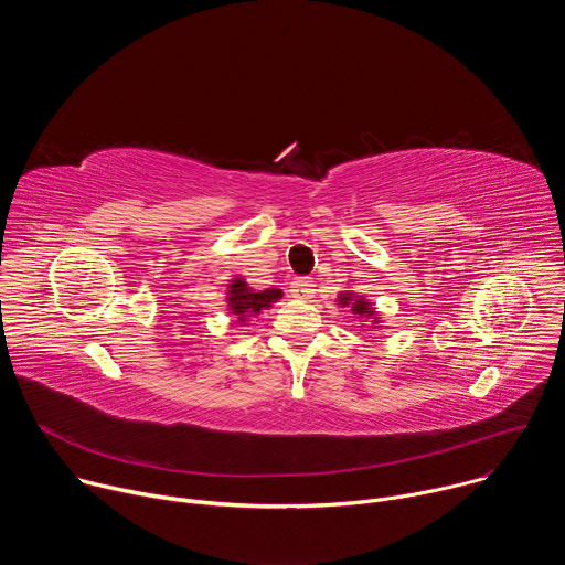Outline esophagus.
I'll use <instances>...</instances> for the list:
<instances>
[{
    "label": "esophagus",
    "mask_w": 565,
    "mask_h": 565,
    "mask_svg": "<svg viewBox=\"0 0 565 565\" xmlns=\"http://www.w3.org/2000/svg\"><path fill=\"white\" fill-rule=\"evenodd\" d=\"M290 292H292V297H297V299H310V297L315 295V284H312V279H308V277H299V279L292 281Z\"/></svg>",
    "instance_id": "esophagus-1"
}]
</instances>
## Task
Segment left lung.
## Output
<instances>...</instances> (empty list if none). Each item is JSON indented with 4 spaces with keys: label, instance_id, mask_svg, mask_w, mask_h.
<instances>
[{
    "label": "left lung",
    "instance_id": "8db88e82",
    "mask_svg": "<svg viewBox=\"0 0 565 565\" xmlns=\"http://www.w3.org/2000/svg\"><path fill=\"white\" fill-rule=\"evenodd\" d=\"M340 303H342V306L351 303V310H353L355 315H360V317H366V319H373V321H377V317H373V315H375V310L371 308V303H369V301H364L362 297L353 299V292H342V295H340Z\"/></svg>",
    "mask_w": 565,
    "mask_h": 565
}]
</instances>
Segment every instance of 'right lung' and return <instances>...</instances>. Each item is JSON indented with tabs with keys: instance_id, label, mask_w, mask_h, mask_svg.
Returning a JSON list of instances; mask_svg holds the SVG:
<instances>
[{
	"instance_id": "right-lung-1",
	"label": "right lung",
	"mask_w": 565,
	"mask_h": 565,
	"mask_svg": "<svg viewBox=\"0 0 565 565\" xmlns=\"http://www.w3.org/2000/svg\"><path fill=\"white\" fill-rule=\"evenodd\" d=\"M281 295L284 292L279 288L255 292L244 279H234L227 290V306L238 321H248V317H255L264 308H270L277 299H281Z\"/></svg>"
}]
</instances>
